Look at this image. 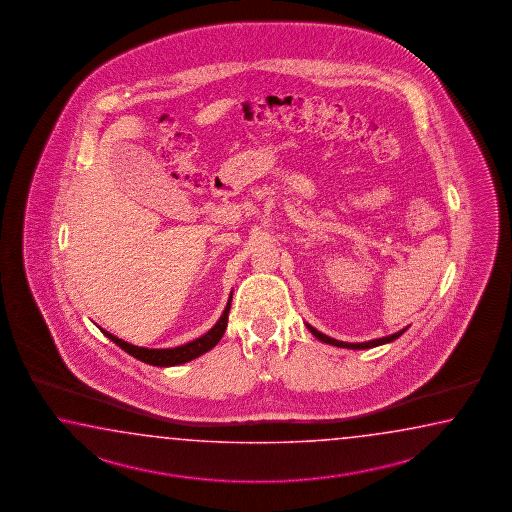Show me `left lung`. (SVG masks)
Returning a JSON list of instances; mask_svg holds the SVG:
<instances>
[{
    "label": "left lung",
    "instance_id": "1",
    "mask_svg": "<svg viewBox=\"0 0 512 512\" xmlns=\"http://www.w3.org/2000/svg\"><path fill=\"white\" fill-rule=\"evenodd\" d=\"M307 329L315 335L320 342H324V344H331V346H337V348H348V349H370L377 348V346H382V344H388V342H393L395 338L401 337L404 331L408 329V327H404L401 331H397V333H393V335H388V337L382 338H373V340H368V342H342V340H337V338L327 337L324 333H320V331H316L315 327L309 326V324H305Z\"/></svg>",
    "mask_w": 512,
    "mask_h": 512
}]
</instances>
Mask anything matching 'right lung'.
<instances>
[{
	"instance_id": "right-lung-1",
	"label": "right lung",
	"mask_w": 512,
	"mask_h": 512,
	"mask_svg": "<svg viewBox=\"0 0 512 512\" xmlns=\"http://www.w3.org/2000/svg\"><path fill=\"white\" fill-rule=\"evenodd\" d=\"M230 304H232V294L229 296V302H227V307H225L223 315L219 316L218 322L214 324L212 329H208L205 335H201V337L196 338V340L186 342V344L177 346V348H141V346H133L130 342H126V340H122V338L111 335V333H108V331L102 329V327H100V331H102L111 342H115L119 348L124 349L126 353H130L131 357L142 360V362H146V364L161 366V368L179 366V364H185V362H190V360L201 357L203 353H207V351H210V349L218 344L221 337H223V333H225V329H227V324H229Z\"/></svg>"
}]
</instances>
